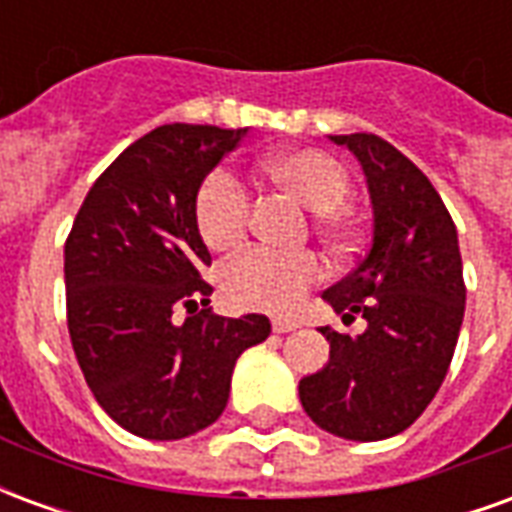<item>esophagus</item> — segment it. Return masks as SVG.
Returning a JSON list of instances; mask_svg holds the SVG:
<instances>
[{
    "instance_id": "obj_1",
    "label": "esophagus",
    "mask_w": 512,
    "mask_h": 512,
    "mask_svg": "<svg viewBox=\"0 0 512 512\" xmlns=\"http://www.w3.org/2000/svg\"><path fill=\"white\" fill-rule=\"evenodd\" d=\"M271 326H274V332H279V334L296 332V329H299V323L290 321V318H274V321H271Z\"/></svg>"
}]
</instances>
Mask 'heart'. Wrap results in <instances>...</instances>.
I'll return each mask as SVG.
<instances>
[{"mask_svg":"<svg viewBox=\"0 0 512 512\" xmlns=\"http://www.w3.org/2000/svg\"><path fill=\"white\" fill-rule=\"evenodd\" d=\"M266 172L288 186L304 205L315 208L318 233L343 244L354 224L337 205L348 194V172L329 153L301 147L268 158ZM252 197L233 169H211L194 197V219L202 241L211 249H233L246 235ZM323 277V266L312 252H282L271 246H249L222 266L224 296L235 307L266 312L296 310L304 293Z\"/></svg>","mask_w":512,"mask_h":512,"instance_id":"b5f03b06","label":"heart"}]
</instances>
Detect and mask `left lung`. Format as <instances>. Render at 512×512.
I'll use <instances>...</instances> for the list:
<instances>
[{
    "mask_svg": "<svg viewBox=\"0 0 512 512\" xmlns=\"http://www.w3.org/2000/svg\"><path fill=\"white\" fill-rule=\"evenodd\" d=\"M362 161L373 200V241L323 299L367 329L321 326L329 365L301 378L307 417L340 439L378 441L406 430L450 370L466 304L458 233L425 172L376 134L332 136Z\"/></svg>",
    "mask_w": 512,
    "mask_h": 512,
    "instance_id": "left-lung-1",
    "label": "left lung"
}]
</instances>
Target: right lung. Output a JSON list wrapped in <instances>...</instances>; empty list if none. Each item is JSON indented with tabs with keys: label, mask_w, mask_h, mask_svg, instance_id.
<instances>
[{
	"label": "right lung",
	"mask_w": 512,
	"mask_h": 512,
	"mask_svg": "<svg viewBox=\"0 0 512 512\" xmlns=\"http://www.w3.org/2000/svg\"><path fill=\"white\" fill-rule=\"evenodd\" d=\"M244 128L169 123L136 139L87 191L65 241L73 354L95 400L134 436L172 441L213 425L235 359L271 334L266 315L208 307L194 197ZM186 309L180 324L174 312Z\"/></svg>",
	"instance_id": "add662e5"
}]
</instances>
